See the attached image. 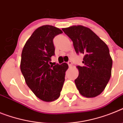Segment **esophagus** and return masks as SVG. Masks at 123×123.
Returning a JSON list of instances; mask_svg holds the SVG:
<instances>
[{
  "label": "esophagus",
  "instance_id": "34e87169",
  "mask_svg": "<svg viewBox=\"0 0 123 123\" xmlns=\"http://www.w3.org/2000/svg\"><path fill=\"white\" fill-rule=\"evenodd\" d=\"M68 65H69V66L71 67V66H72V61H69L68 62Z\"/></svg>",
  "mask_w": 123,
  "mask_h": 123
}]
</instances>
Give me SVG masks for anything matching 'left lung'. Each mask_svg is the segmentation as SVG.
<instances>
[{"mask_svg": "<svg viewBox=\"0 0 123 123\" xmlns=\"http://www.w3.org/2000/svg\"><path fill=\"white\" fill-rule=\"evenodd\" d=\"M62 31L73 42L76 53L84 55L83 66H77L79 76L74 82L77 89L86 98L98 96L111 76L112 61L108 46L86 27L74 25Z\"/></svg>", "mask_w": 123, "mask_h": 123, "instance_id": "obj_1", "label": "left lung"}]
</instances>
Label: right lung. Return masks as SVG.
I'll list each match as a JSON object with an SVG mask.
<instances>
[{
    "mask_svg": "<svg viewBox=\"0 0 123 123\" xmlns=\"http://www.w3.org/2000/svg\"><path fill=\"white\" fill-rule=\"evenodd\" d=\"M62 33L61 30L52 25L40 27L32 33L22 52L20 70L25 82L44 101L58 98L65 81L68 64H49L50 57L55 55L53 39Z\"/></svg>",
    "mask_w": 123,
    "mask_h": 123,
    "instance_id": "right-lung-1",
    "label": "right lung"
}]
</instances>
